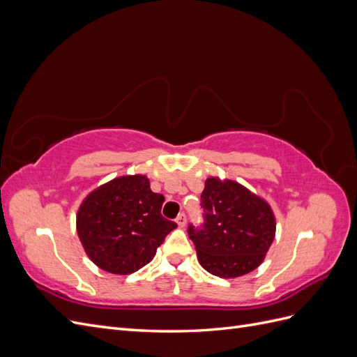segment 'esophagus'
I'll return each mask as SVG.
<instances>
[{"mask_svg": "<svg viewBox=\"0 0 357 357\" xmlns=\"http://www.w3.org/2000/svg\"><path fill=\"white\" fill-rule=\"evenodd\" d=\"M176 222H177V225L180 226V228H183V226L186 225V214H185V213H180V214L177 215Z\"/></svg>", "mask_w": 357, "mask_h": 357, "instance_id": "34e87169", "label": "esophagus"}]
</instances>
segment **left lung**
Masks as SVG:
<instances>
[{"mask_svg": "<svg viewBox=\"0 0 357 357\" xmlns=\"http://www.w3.org/2000/svg\"><path fill=\"white\" fill-rule=\"evenodd\" d=\"M204 223L189 225L201 266L213 275L235 278L262 264L275 236L269 204L232 180L210 177L201 195Z\"/></svg>", "mask_w": 357, "mask_h": 357, "instance_id": "8db88e82", "label": "left lung"}]
</instances>
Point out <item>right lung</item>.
Returning a JSON list of instances; mask_svg holds the SVG:
<instances>
[{
  "mask_svg": "<svg viewBox=\"0 0 357 357\" xmlns=\"http://www.w3.org/2000/svg\"><path fill=\"white\" fill-rule=\"evenodd\" d=\"M164 201L142 174L117 177L96 188L77 211V234L86 255L107 273L138 271L177 228L160 214Z\"/></svg>",
  "mask_w": 357,
  "mask_h": 357,
  "instance_id": "add662e5",
  "label": "right lung"
}]
</instances>
